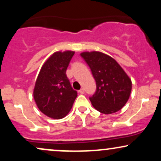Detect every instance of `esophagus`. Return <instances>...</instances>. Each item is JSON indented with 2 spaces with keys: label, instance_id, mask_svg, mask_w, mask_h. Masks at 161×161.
Here are the masks:
<instances>
[{
  "label": "esophagus",
  "instance_id": "1",
  "mask_svg": "<svg viewBox=\"0 0 161 161\" xmlns=\"http://www.w3.org/2000/svg\"><path fill=\"white\" fill-rule=\"evenodd\" d=\"M79 93L80 94H84L85 93V90H84V88H81L80 90H79Z\"/></svg>",
  "mask_w": 161,
  "mask_h": 161
}]
</instances>
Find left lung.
Wrapping results in <instances>:
<instances>
[{"label": "left lung", "mask_w": 161, "mask_h": 161, "mask_svg": "<svg viewBox=\"0 0 161 161\" xmlns=\"http://www.w3.org/2000/svg\"><path fill=\"white\" fill-rule=\"evenodd\" d=\"M80 55L95 79V93L89 97L94 108L104 114L121 110L132 91V81L123 68L111 57L98 51Z\"/></svg>", "instance_id": "obj_1"}]
</instances>
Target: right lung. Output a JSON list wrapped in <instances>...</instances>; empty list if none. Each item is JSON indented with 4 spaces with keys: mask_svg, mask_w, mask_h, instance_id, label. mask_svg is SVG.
I'll use <instances>...</instances> for the list:
<instances>
[{
    "mask_svg": "<svg viewBox=\"0 0 161 161\" xmlns=\"http://www.w3.org/2000/svg\"><path fill=\"white\" fill-rule=\"evenodd\" d=\"M74 51L55 52L47 60L36 79L33 96L39 110L53 119L67 115L77 97L66 71Z\"/></svg>",
    "mask_w": 161,
    "mask_h": 161,
    "instance_id": "obj_1",
    "label": "right lung"
}]
</instances>
